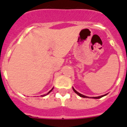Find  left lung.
<instances>
[{
	"label": "left lung",
	"instance_id": "left-lung-1",
	"mask_svg": "<svg viewBox=\"0 0 127 127\" xmlns=\"http://www.w3.org/2000/svg\"><path fill=\"white\" fill-rule=\"evenodd\" d=\"M72 89H73L74 92H75L76 94L78 95H79L80 97H88L86 96V95H84L81 94H80L79 92H78L74 88H72ZM107 95V94H105V95H101V96H98V97H92V98H94V99H99V98H101V97H102L105 96V95Z\"/></svg>",
	"mask_w": 127,
	"mask_h": 127
}]
</instances>
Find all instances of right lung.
I'll use <instances>...</instances> for the list:
<instances>
[{"label":"right lung","mask_w":127,"mask_h":127,"mask_svg":"<svg viewBox=\"0 0 127 127\" xmlns=\"http://www.w3.org/2000/svg\"><path fill=\"white\" fill-rule=\"evenodd\" d=\"M53 88H52V90H50V91H49V92H48V93H47V94H45V95H43V96H45V95H47V94H49V93H50V92H51V91H52V90H53Z\"/></svg>","instance_id":"1"}]
</instances>
